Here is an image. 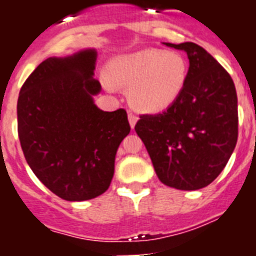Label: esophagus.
Returning a JSON list of instances; mask_svg holds the SVG:
<instances>
[{
    "label": "esophagus",
    "mask_w": 256,
    "mask_h": 256,
    "mask_svg": "<svg viewBox=\"0 0 256 256\" xmlns=\"http://www.w3.org/2000/svg\"><path fill=\"white\" fill-rule=\"evenodd\" d=\"M128 120H130V128H134L136 126V123H137V120H138V118L134 114H133V112H128Z\"/></svg>",
    "instance_id": "1"
}]
</instances>
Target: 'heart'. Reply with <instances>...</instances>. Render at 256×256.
<instances>
[{"label":"heart","instance_id":"1","mask_svg":"<svg viewBox=\"0 0 256 256\" xmlns=\"http://www.w3.org/2000/svg\"><path fill=\"white\" fill-rule=\"evenodd\" d=\"M187 76V61L178 52L144 50L112 58L101 80L112 92L116 86L130 87V104L140 112H159L180 96Z\"/></svg>","mask_w":256,"mask_h":256}]
</instances>
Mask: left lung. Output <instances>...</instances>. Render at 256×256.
I'll list each match as a JSON object with an SVG mask.
<instances>
[{"mask_svg":"<svg viewBox=\"0 0 256 256\" xmlns=\"http://www.w3.org/2000/svg\"><path fill=\"white\" fill-rule=\"evenodd\" d=\"M162 44L190 61L184 90L164 112L141 115L134 130L164 184L195 191L224 169L238 136L237 94L224 68L192 42Z\"/></svg>","mask_w":256,"mask_h":256,"instance_id":"1","label":"left lung"}]
</instances>
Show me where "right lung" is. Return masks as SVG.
<instances>
[{"label":"right lung","instance_id":"add662e5","mask_svg":"<svg viewBox=\"0 0 256 256\" xmlns=\"http://www.w3.org/2000/svg\"><path fill=\"white\" fill-rule=\"evenodd\" d=\"M97 51L40 62L20 90L18 133L26 160L44 186L66 201L102 195L130 126L123 108L104 112L94 97Z\"/></svg>","mask_w":256,"mask_h":256}]
</instances>
